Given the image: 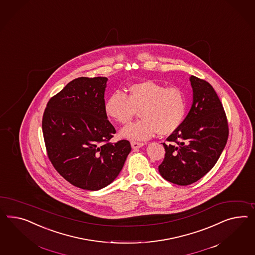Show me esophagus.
Listing matches in <instances>:
<instances>
[{
    "mask_svg": "<svg viewBox=\"0 0 255 255\" xmlns=\"http://www.w3.org/2000/svg\"><path fill=\"white\" fill-rule=\"evenodd\" d=\"M131 147H132L133 149H137V148H140V147H142V146L144 145V143H140V142H135V141H131Z\"/></svg>",
    "mask_w": 255,
    "mask_h": 255,
    "instance_id": "34e87169",
    "label": "esophagus"
}]
</instances>
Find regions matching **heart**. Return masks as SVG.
I'll list each match as a JSON object with an SVG mask.
<instances>
[{
  "mask_svg": "<svg viewBox=\"0 0 255 255\" xmlns=\"http://www.w3.org/2000/svg\"><path fill=\"white\" fill-rule=\"evenodd\" d=\"M104 108L108 117L122 124L130 123L139 110L142 119L125 126L121 135L129 140L144 141L157 132L169 134L175 131L185 118L186 102L179 88L144 80L130 84L128 96L120 90L111 93Z\"/></svg>",
  "mask_w": 255,
  "mask_h": 255,
  "instance_id": "b5f03b06",
  "label": "heart"
}]
</instances>
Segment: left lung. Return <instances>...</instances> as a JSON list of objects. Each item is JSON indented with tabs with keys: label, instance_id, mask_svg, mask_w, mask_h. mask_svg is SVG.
<instances>
[{
	"label": "left lung",
	"instance_id": "8db88e82",
	"mask_svg": "<svg viewBox=\"0 0 255 255\" xmlns=\"http://www.w3.org/2000/svg\"><path fill=\"white\" fill-rule=\"evenodd\" d=\"M191 109L179 127L163 143L165 157L158 166L164 179L187 186L210 172L227 145L228 125L220 99L213 86L195 76Z\"/></svg>",
	"mask_w": 255,
	"mask_h": 255
}]
</instances>
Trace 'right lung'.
<instances>
[{"label":"right lung","mask_w":255,"mask_h":255,"mask_svg":"<svg viewBox=\"0 0 255 255\" xmlns=\"http://www.w3.org/2000/svg\"><path fill=\"white\" fill-rule=\"evenodd\" d=\"M108 78L81 77L49 100L42 117L48 158L73 186L96 191L117 178L130 142L108 143L116 132L105 112Z\"/></svg>","instance_id":"right-lung-1"}]
</instances>
